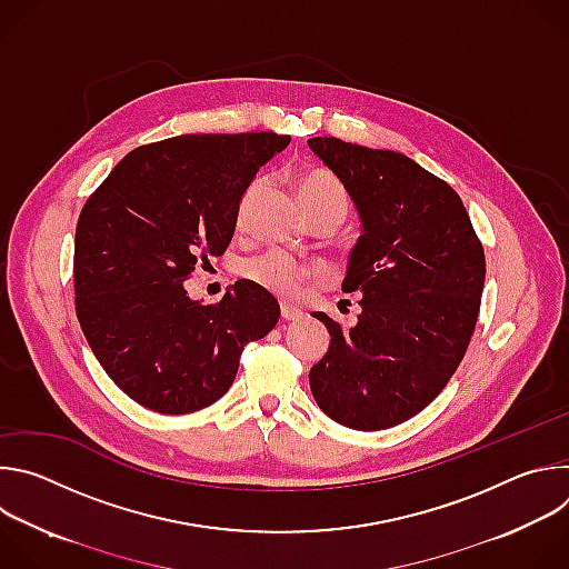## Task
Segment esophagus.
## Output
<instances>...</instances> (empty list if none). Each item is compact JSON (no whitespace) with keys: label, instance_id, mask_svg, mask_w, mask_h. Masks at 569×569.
<instances>
[{"label":"esophagus","instance_id":"esophagus-1","mask_svg":"<svg viewBox=\"0 0 569 569\" xmlns=\"http://www.w3.org/2000/svg\"><path fill=\"white\" fill-rule=\"evenodd\" d=\"M303 317V312L299 310V308H295V306H290V303H283L281 306V319H286V321H297V319H301Z\"/></svg>","mask_w":569,"mask_h":569}]
</instances>
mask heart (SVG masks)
I'll return each mask as SVG.
<instances>
[{
    "mask_svg": "<svg viewBox=\"0 0 569 569\" xmlns=\"http://www.w3.org/2000/svg\"><path fill=\"white\" fill-rule=\"evenodd\" d=\"M297 191L308 216H315V213L347 216V209H349L347 193L342 184L327 171L303 173L299 178ZM238 274L274 295H292L303 277L301 268L279 250H270L259 257L246 259L238 266Z\"/></svg>",
    "mask_w": 569,
    "mask_h": 569,
    "instance_id": "b5f03b06",
    "label": "heart"
}]
</instances>
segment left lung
Instances as JSON below:
<instances>
[{
    "label": "left lung",
    "mask_w": 569,
    "mask_h": 569,
    "mask_svg": "<svg viewBox=\"0 0 569 569\" xmlns=\"http://www.w3.org/2000/svg\"><path fill=\"white\" fill-rule=\"evenodd\" d=\"M308 148L345 184L360 216L345 292L360 315L342 329L312 312L331 345L308 373L319 410L376 432L412 419L457 371L479 312L483 250L450 184L393 150L312 137Z\"/></svg>",
    "instance_id": "left-lung-1"
}]
</instances>
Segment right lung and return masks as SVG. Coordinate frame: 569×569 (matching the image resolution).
<instances>
[{
    "label": "right lung",
    "instance_id": "add662e5",
    "mask_svg": "<svg viewBox=\"0 0 569 569\" xmlns=\"http://www.w3.org/2000/svg\"><path fill=\"white\" fill-rule=\"evenodd\" d=\"M288 134H180L128 152L80 211L76 315L90 349L143 408L189 415L231 387L246 345L279 321V301L240 279L220 303L191 299L198 263L224 254L238 207Z\"/></svg>",
    "mask_w": 569,
    "mask_h": 569
}]
</instances>
